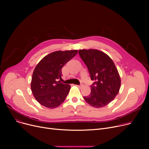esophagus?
Instances as JSON below:
<instances>
[{
    "label": "esophagus",
    "mask_w": 149,
    "mask_h": 149,
    "mask_svg": "<svg viewBox=\"0 0 149 149\" xmlns=\"http://www.w3.org/2000/svg\"><path fill=\"white\" fill-rule=\"evenodd\" d=\"M78 87V88H81L82 86H83V84H80V85H76Z\"/></svg>",
    "instance_id": "1"
}]
</instances>
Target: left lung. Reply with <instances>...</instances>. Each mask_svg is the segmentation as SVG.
I'll use <instances>...</instances> for the list:
<instances>
[{"label":"left lung","mask_w":149,"mask_h":149,"mask_svg":"<svg viewBox=\"0 0 149 149\" xmlns=\"http://www.w3.org/2000/svg\"><path fill=\"white\" fill-rule=\"evenodd\" d=\"M79 55L86 65L91 79L94 83L91 92L84 100L92 107L106 106L115 98L121 86V79L113 60L97 49H80Z\"/></svg>","instance_id":"left-lung-1"}]
</instances>
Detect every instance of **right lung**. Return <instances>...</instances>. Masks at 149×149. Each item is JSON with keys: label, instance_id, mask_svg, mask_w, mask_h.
<instances>
[{"label": "right lung", "instance_id": "right-lung-1", "mask_svg": "<svg viewBox=\"0 0 149 149\" xmlns=\"http://www.w3.org/2000/svg\"><path fill=\"white\" fill-rule=\"evenodd\" d=\"M78 50L57 51L43 57L36 66L31 88L36 100L41 105L53 109L64 102L70 89L69 84L57 79L62 75L61 69L77 54Z\"/></svg>", "mask_w": 149, "mask_h": 149}]
</instances>
